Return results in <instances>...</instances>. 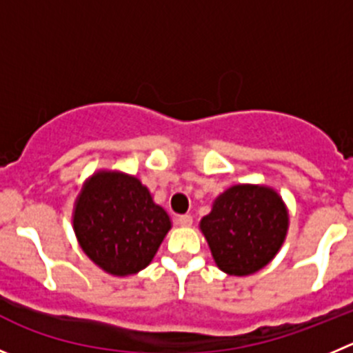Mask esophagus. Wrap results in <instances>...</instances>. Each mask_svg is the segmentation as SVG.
<instances>
[{"label": "esophagus", "instance_id": "esophagus-1", "mask_svg": "<svg viewBox=\"0 0 353 353\" xmlns=\"http://www.w3.org/2000/svg\"><path fill=\"white\" fill-rule=\"evenodd\" d=\"M176 221H179L182 227H190V225H192V216H190V214H180V216L176 218Z\"/></svg>", "mask_w": 353, "mask_h": 353}]
</instances>
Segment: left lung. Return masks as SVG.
Segmentation results:
<instances>
[{
	"mask_svg": "<svg viewBox=\"0 0 353 353\" xmlns=\"http://www.w3.org/2000/svg\"><path fill=\"white\" fill-rule=\"evenodd\" d=\"M288 225L286 204L274 189L234 185L214 199L199 227L220 270L250 275L277 254Z\"/></svg>",
	"mask_w": 353,
	"mask_h": 353,
	"instance_id": "8db88e82",
	"label": "left lung"
}]
</instances>
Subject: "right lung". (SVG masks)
<instances>
[{
  "instance_id": "right-lung-1",
  "label": "right lung",
  "mask_w": 353,
  "mask_h": 353,
  "mask_svg": "<svg viewBox=\"0 0 353 353\" xmlns=\"http://www.w3.org/2000/svg\"><path fill=\"white\" fill-rule=\"evenodd\" d=\"M72 223L86 256L112 275L145 268L171 229L170 216L149 189L119 171H97L85 183Z\"/></svg>"
}]
</instances>
